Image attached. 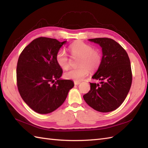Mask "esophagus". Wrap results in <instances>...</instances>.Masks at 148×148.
<instances>
[{
    "label": "esophagus",
    "mask_w": 148,
    "mask_h": 148,
    "mask_svg": "<svg viewBox=\"0 0 148 148\" xmlns=\"http://www.w3.org/2000/svg\"><path fill=\"white\" fill-rule=\"evenodd\" d=\"M74 83L75 85H78V84H79L81 83V82H80V81H74Z\"/></svg>",
    "instance_id": "esophagus-1"
}]
</instances>
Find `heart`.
Masks as SVG:
<instances>
[{
	"instance_id": "1",
	"label": "heart",
	"mask_w": 148,
	"mask_h": 148,
	"mask_svg": "<svg viewBox=\"0 0 148 148\" xmlns=\"http://www.w3.org/2000/svg\"><path fill=\"white\" fill-rule=\"evenodd\" d=\"M69 49L73 57H79L75 69L66 72L64 76L68 79L76 81L82 80L90 72L98 70L102 62V55L99 49L81 40H76L69 46ZM56 62L64 70H67L71 65L70 58L64 50L60 49L56 55Z\"/></svg>"
}]
</instances>
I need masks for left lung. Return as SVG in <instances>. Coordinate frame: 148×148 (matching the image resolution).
Listing matches in <instances>:
<instances>
[{
    "label": "left lung",
    "mask_w": 148,
    "mask_h": 148,
    "mask_svg": "<svg viewBox=\"0 0 148 148\" xmlns=\"http://www.w3.org/2000/svg\"><path fill=\"white\" fill-rule=\"evenodd\" d=\"M102 48V62L92 76L100 84L90 83V90L83 99L97 111L108 112L123 102L132 81L130 61L127 51L114 40L107 37L89 39Z\"/></svg>",
    "instance_id": "8db88e82"
}]
</instances>
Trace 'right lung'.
<instances>
[{
	"instance_id": "add662e5",
	"label": "right lung",
	"mask_w": 148,
	"mask_h": 148,
	"mask_svg": "<svg viewBox=\"0 0 148 148\" xmlns=\"http://www.w3.org/2000/svg\"><path fill=\"white\" fill-rule=\"evenodd\" d=\"M65 42L40 37L27 45L19 56V93L24 102L39 114H48L58 108L74 86L72 81L59 79L63 71L56 62V55Z\"/></svg>"
}]
</instances>
